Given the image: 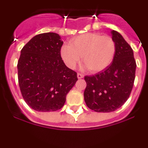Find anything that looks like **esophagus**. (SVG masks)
I'll list each match as a JSON object with an SVG mask.
<instances>
[{
    "label": "esophagus",
    "mask_w": 148,
    "mask_h": 148,
    "mask_svg": "<svg viewBox=\"0 0 148 148\" xmlns=\"http://www.w3.org/2000/svg\"><path fill=\"white\" fill-rule=\"evenodd\" d=\"M77 77H78V79H81V78H84V75L82 74V73H78V74H77Z\"/></svg>",
    "instance_id": "34e87169"
}]
</instances>
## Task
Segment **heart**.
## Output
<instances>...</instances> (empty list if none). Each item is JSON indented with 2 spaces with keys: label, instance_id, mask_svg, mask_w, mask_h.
<instances>
[{
  "label": "heart",
  "instance_id": "heart-1",
  "mask_svg": "<svg viewBox=\"0 0 148 148\" xmlns=\"http://www.w3.org/2000/svg\"><path fill=\"white\" fill-rule=\"evenodd\" d=\"M116 43L109 35L85 33L65 44L61 49V56L65 64L74 69L81 61L92 73L104 70L113 61L116 54Z\"/></svg>",
  "mask_w": 148,
  "mask_h": 148
}]
</instances>
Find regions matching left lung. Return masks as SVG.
<instances>
[{
    "instance_id": "obj_1",
    "label": "left lung",
    "mask_w": 148,
    "mask_h": 148,
    "mask_svg": "<svg viewBox=\"0 0 148 148\" xmlns=\"http://www.w3.org/2000/svg\"><path fill=\"white\" fill-rule=\"evenodd\" d=\"M111 34L116 47L113 62L97 74L84 77L85 103L99 113H110L121 108L130 96L135 80L136 64L131 47L118 32L112 30Z\"/></svg>"
}]
</instances>
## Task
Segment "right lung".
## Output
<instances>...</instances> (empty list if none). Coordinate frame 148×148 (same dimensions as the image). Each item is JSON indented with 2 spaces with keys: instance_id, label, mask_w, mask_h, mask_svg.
<instances>
[{
  "instance_id": "1",
  "label": "right lung",
  "mask_w": 148,
  "mask_h": 148,
  "mask_svg": "<svg viewBox=\"0 0 148 148\" xmlns=\"http://www.w3.org/2000/svg\"><path fill=\"white\" fill-rule=\"evenodd\" d=\"M62 45L58 34L47 32L34 36L21 51L18 84L24 101L35 110L61 109L78 80L77 73L61 58Z\"/></svg>"
}]
</instances>
